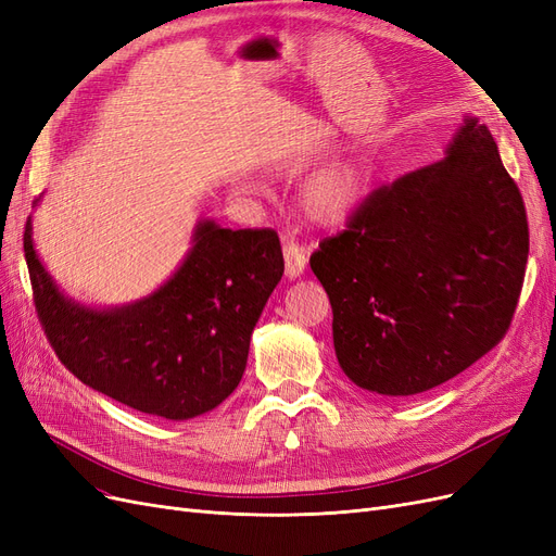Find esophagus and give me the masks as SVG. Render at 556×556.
<instances>
[{"mask_svg":"<svg viewBox=\"0 0 556 556\" xmlns=\"http://www.w3.org/2000/svg\"><path fill=\"white\" fill-rule=\"evenodd\" d=\"M282 257H285V274L290 278H296L303 274V266H305V253H303V245L296 243L294 239H287L282 245Z\"/></svg>","mask_w":556,"mask_h":556,"instance_id":"esophagus-1","label":"esophagus"}]
</instances>
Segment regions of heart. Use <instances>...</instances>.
<instances>
[{"label": "heart", "instance_id": "1", "mask_svg": "<svg viewBox=\"0 0 556 556\" xmlns=\"http://www.w3.org/2000/svg\"><path fill=\"white\" fill-rule=\"evenodd\" d=\"M366 172L356 159H342L305 179L301 202L305 214L324 225L348 220L361 200Z\"/></svg>", "mask_w": 556, "mask_h": 556}]
</instances>
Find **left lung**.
<instances>
[{"label":"left lung","instance_id":"8db88e82","mask_svg":"<svg viewBox=\"0 0 556 556\" xmlns=\"http://www.w3.org/2000/svg\"><path fill=\"white\" fill-rule=\"evenodd\" d=\"M527 255L520 188L488 126L465 119L444 159L375 188L311 255L340 368L379 395L460 375L506 336Z\"/></svg>","mask_w":556,"mask_h":556}]
</instances>
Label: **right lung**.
Instances as JSON below:
<instances>
[{
  "label": "right lung",
  "instance_id": "1",
  "mask_svg": "<svg viewBox=\"0 0 556 556\" xmlns=\"http://www.w3.org/2000/svg\"><path fill=\"white\" fill-rule=\"evenodd\" d=\"M36 315L66 370L138 412L184 420L218 407L245 370L251 333L285 262L271 227L200 223L195 245L159 292L89 311L50 280L25 225Z\"/></svg>",
  "mask_w": 556,
  "mask_h": 556
}]
</instances>
